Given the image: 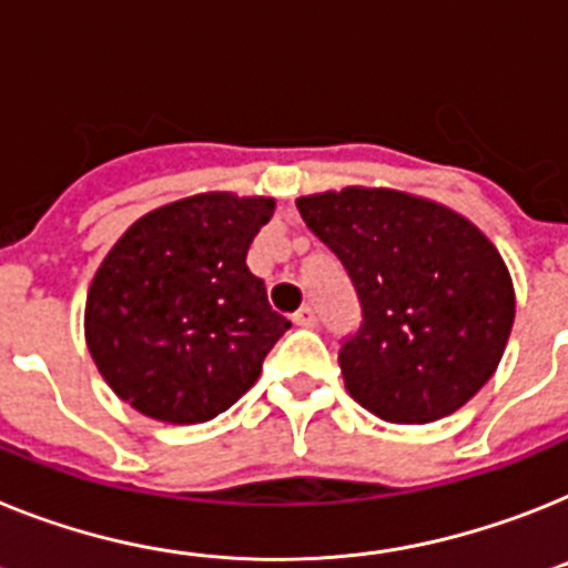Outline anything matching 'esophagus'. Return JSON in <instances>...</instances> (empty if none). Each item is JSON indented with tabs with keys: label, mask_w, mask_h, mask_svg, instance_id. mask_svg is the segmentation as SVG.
<instances>
[{
	"label": "esophagus",
	"mask_w": 568,
	"mask_h": 568,
	"mask_svg": "<svg viewBox=\"0 0 568 568\" xmlns=\"http://www.w3.org/2000/svg\"><path fill=\"white\" fill-rule=\"evenodd\" d=\"M293 324H298V327H316V310L302 307L293 316Z\"/></svg>",
	"instance_id": "esophagus-1"
}]
</instances>
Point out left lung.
<instances>
[{
	"mask_svg": "<svg viewBox=\"0 0 568 568\" xmlns=\"http://www.w3.org/2000/svg\"><path fill=\"white\" fill-rule=\"evenodd\" d=\"M347 270L362 322L338 347L353 399L387 423L423 425L491 379L515 324L500 252L463 215L394 189L295 201Z\"/></svg>",
	"mask_w": 568,
	"mask_h": 568,
	"instance_id": "1",
	"label": "left lung"
}]
</instances>
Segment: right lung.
<instances>
[{"label": "right lung", "instance_id": "1", "mask_svg": "<svg viewBox=\"0 0 568 568\" xmlns=\"http://www.w3.org/2000/svg\"><path fill=\"white\" fill-rule=\"evenodd\" d=\"M270 197L210 192L129 226L97 270L85 342L111 390L140 414L195 425L224 414L258 379L290 322L246 266Z\"/></svg>", "mask_w": 568, "mask_h": 568}]
</instances>
